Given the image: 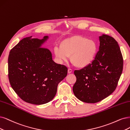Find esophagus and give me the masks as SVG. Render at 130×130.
<instances>
[{
	"instance_id": "obj_1",
	"label": "esophagus",
	"mask_w": 130,
	"mask_h": 130,
	"mask_svg": "<svg viewBox=\"0 0 130 130\" xmlns=\"http://www.w3.org/2000/svg\"><path fill=\"white\" fill-rule=\"evenodd\" d=\"M72 70L71 69H68V73H72Z\"/></svg>"
}]
</instances>
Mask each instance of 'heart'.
Segmentation results:
<instances>
[{
    "label": "heart",
    "instance_id": "1",
    "mask_svg": "<svg viewBox=\"0 0 130 130\" xmlns=\"http://www.w3.org/2000/svg\"><path fill=\"white\" fill-rule=\"evenodd\" d=\"M98 51L96 42L88 38L75 35L66 38L56 46L54 53L60 61H65L70 56L71 61L76 67L83 68L88 66L94 60Z\"/></svg>",
    "mask_w": 130,
    "mask_h": 130
}]
</instances>
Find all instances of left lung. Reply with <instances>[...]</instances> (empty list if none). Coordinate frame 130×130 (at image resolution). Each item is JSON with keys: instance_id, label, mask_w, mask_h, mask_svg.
Listing matches in <instances>:
<instances>
[{"instance_id": "1", "label": "left lung", "mask_w": 130, "mask_h": 130, "mask_svg": "<svg viewBox=\"0 0 130 130\" xmlns=\"http://www.w3.org/2000/svg\"><path fill=\"white\" fill-rule=\"evenodd\" d=\"M99 40V50L93 62L74 72L76 80L73 92L86 103H97L112 94L123 71V58L117 42L104 34Z\"/></svg>"}]
</instances>
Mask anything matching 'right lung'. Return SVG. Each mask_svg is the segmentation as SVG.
Instances as JSON below:
<instances>
[{
	"label": "right lung",
	"instance_id": "add662e5",
	"mask_svg": "<svg viewBox=\"0 0 130 130\" xmlns=\"http://www.w3.org/2000/svg\"><path fill=\"white\" fill-rule=\"evenodd\" d=\"M48 38H24L9 52L8 76L12 88L23 101L40 105L50 102L68 68L56 64L51 52L40 46Z\"/></svg>",
	"mask_w": 130,
	"mask_h": 130
}]
</instances>
